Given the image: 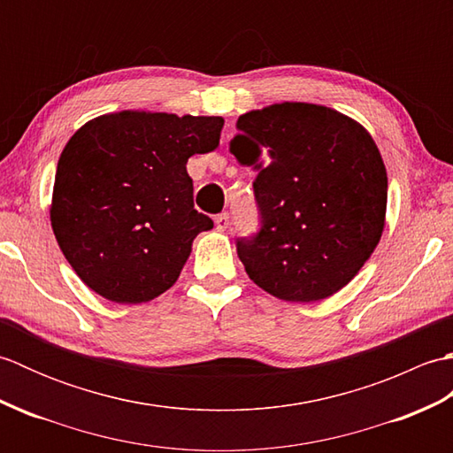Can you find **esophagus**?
<instances>
[{"label": "esophagus", "instance_id": "1", "mask_svg": "<svg viewBox=\"0 0 453 453\" xmlns=\"http://www.w3.org/2000/svg\"><path fill=\"white\" fill-rule=\"evenodd\" d=\"M216 227L219 229V232H226V229L229 227V214H227V211H224V214H219L216 218Z\"/></svg>", "mask_w": 453, "mask_h": 453}]
</instances>
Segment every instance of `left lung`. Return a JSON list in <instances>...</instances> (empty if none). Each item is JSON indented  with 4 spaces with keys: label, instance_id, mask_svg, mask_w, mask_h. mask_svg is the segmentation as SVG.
<instances>
[{
    "label": "left lung",
    "instance_id": "1",
    "mask_svg": "<svg viewBox=\"0 0 453 453\" xmlns=\"http://www.w3.org/2000/svg\"><path fill=\"white\" fill-rule=\"evenodd\" d=\"M229 151L253 165L261 232L237 239L249 278L284 302H319L358 274L386 227L388 173L362 124L323 104L276 103L237 120Z\"/></svg>",
    "mask_w": 453,
    "mask_h": 453
}]
</instances>
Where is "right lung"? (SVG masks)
<instances>
[{"mask_svg":"<svg viewBox=\"0 0 453 453\" xmlns=\"http://www.w3.org/2000/svg\"><path fill=\"white\" fill-rule=\"evenodd\" d=\"M221 117L120 111L89 120L58 161L50 221L83 284L142 303L177 282L200 232L187 161L214 151Z\"/></svg>","mask_w":453,"mask_h":453,"instance_id":"1","label":"right lung"}]
</instances>
